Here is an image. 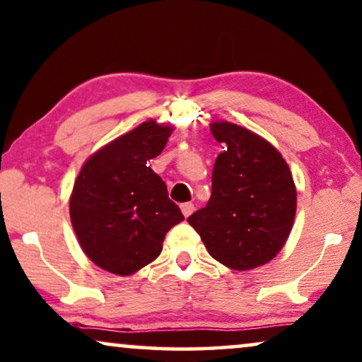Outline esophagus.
I'll use <instances>...</instances> for the list:
<instances>
[{
	"mask_svg": "<svg viewBox=\"0 0 362 362\" xmlns=\"http://www.w3.org/2000/svg\"><path fill=\"white\" fill-rule=\"evenodd\" d=\"M181 211H182V214H185V217H189L191 214L194 212V204L192 202L181 204Z\"/></svg>",
	"mask_w": 362,
	"mask_h": 362,
	"instance_id": "1",
	"label": "esophagus"
}]
</instances>
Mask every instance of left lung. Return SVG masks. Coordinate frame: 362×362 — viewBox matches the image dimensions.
Wrapping results in <instances>:
<instances>
[{
  "instance_id": "1",
  "label": "left lung",
  "mask_w": 362,
  "mask_h": 362,
  "mask_svg": "<svg viewBox=\"0 0 362 362\" xmlns=\"http://www.w3.org/2000/svg\"><path fill=\"white\" fill-rule=\"evenodd\" d=\"M223 151L212 171L207 206L187 217L209 255L230 269L258 268L279 253L297 209L292 173L268 140L232 122H214Z\"/></svg>"
}]
</instances>
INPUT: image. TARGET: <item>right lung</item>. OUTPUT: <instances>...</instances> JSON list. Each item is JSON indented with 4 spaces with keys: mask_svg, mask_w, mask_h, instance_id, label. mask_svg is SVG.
Returning <instances> with one entry per match:
<instances>
[{
    "mask_svg": "<svg viewBox=\"0 0 362 362\" xmlns=\"http://www.w3.org/2000/svg\"><path fill=\"white\" fill-rule=\"evenodd\" d=\"M171 132V125L142 122L91 155L73 186L70 218L78 242L112 274H134L158 258L165 235L185 220L148 166Z\"/></svg>",
    "mask_w": 362,
    "mask_h": 362,
    "instance_id": "right-lung-1",
    "label": "right lung"
}]
</instances>
